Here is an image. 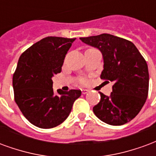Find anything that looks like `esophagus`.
<instances>
[{
	"label": "esophagus",
	"instance_id": "esophagus-1",
	"mask_svg": "<svg viewBox=\"0 0 156 156\" xmlns=\"http://www.w3.org/2000/svg\"><path fill=\"white\" fill-rule=\"evenodd\" d=\"M88 92H89V90L81 89V93H82V94H84V95H85V94H87Z\"/></svg>",
	"mask_w": 156,
	"mask_h": 156
}]
</instances>
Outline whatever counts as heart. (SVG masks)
<instances>
[{"label":"heart","instance_id":"1","mask_svg":"<svg viewBox=\"0 0 156 156\" xmlns=\"http://www.w3.org/2000/svg\"><path fill=\"white\" fill-rule=\"evenodd\" d=\"M81 82L85 83V82H86V80H81Z\"/></svg>","mask_w":156,"mask_h":156}]
</instances>
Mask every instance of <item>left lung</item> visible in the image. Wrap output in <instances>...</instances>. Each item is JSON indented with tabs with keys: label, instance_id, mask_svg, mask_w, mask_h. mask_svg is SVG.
I'll return each instance as SVG.
<instances>
[{
	"label": "left lung",
	"instance_id": "8db88e82",
	"mask_svg": "<svg viewBox=\"0 0 156 156\" xmlns=\"http://www.w3.org/2000/svg\"><path fill=\"white\" fill-rule=\"evenodd\" d=\"M99 49L104 70L101 78L114 83L111 95L100 92L101 101L93 111L103 122L121 126L134 119L148 96L149 71L146 61L132 42L110 34L80 37Z\"/></svg>",
	"mask_w": 156,
	"mask_h": 156
}]
</instances>
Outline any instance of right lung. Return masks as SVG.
Wrapping results in <instances>:
<instances>
[{
    "instance_id": "1",
    "label": "right lung",
    "mask_w": 156,
    "mask_h": 156,
    "mask_svg": "<svg viewBox=\"0 0 156 156\" xmlns=\"http://www.w3.org/2000/svg\"><path fill=\"white\" fill-rule=\"evenodd\" d=\"M76 38L48 36L19 58L12 85L15 101L30 123L42 129L61 125L69 116L80 90H53L52 77L61 73L66 55Z\"/></svg>"
}]
</instances>
